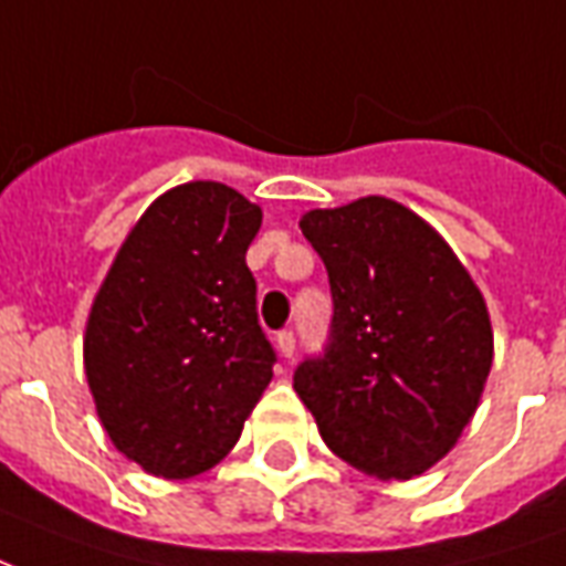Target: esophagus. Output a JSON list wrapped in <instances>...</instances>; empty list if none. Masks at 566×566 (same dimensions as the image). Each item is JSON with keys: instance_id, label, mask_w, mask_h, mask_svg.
<instances>
[{"instance_id": "obj_1", "label": "esophagus", "mask_w": 566, "mask_h": 566, "mask_svg": "<svg viewBox=\"0 0 566 566\" xmlns=\"http://www.w3.org/2000/svg\"><path fill=\"white\" fill-rule=\"evenodd\" d=\"M275 345H279V355L291 360L296 352V336L291 331H279L275 333Z\"/></svg>"}]
</instances>
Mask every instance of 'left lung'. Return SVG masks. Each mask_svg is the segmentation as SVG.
I'll list each match as a JSON object with an SVG mask.
<instances>
[{
    "label": "left lung",
    "mask_w": 566,
    "mask_h": 566,
    "mask_svg": "<svg viewBox=\"0 0 566 566\" xmlns=\"http://www.w3.org/2000/svg\"><path fill=\"white\" fill-rule=\"evenodd\" d=\"M324 260L333 318L294 391L343 461L412 479L449 454L485 388V300L442 235L400 202L357 199L303 214Z\"/></svg>",
    "instance_id": "1"
}]
</instances>
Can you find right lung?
Here are the masks:
<instances>
[{"label": "right lung", "instance_id": "right-lung-1", "mask_svg": "<svg viewBox=\"0 0 566 566\" xmlns=\"http://www.w3.org/2000/svg\"><path fill=\"white\" fill-rule=\"evenodd\" d=\"M260 221L233 187H175L133 227L93 300L84 369L96 412L148 473H206L270 385L275 348L245 263Z\"/></svg>", "mask_w": 566, "mask_h": 566}]
</instances>
